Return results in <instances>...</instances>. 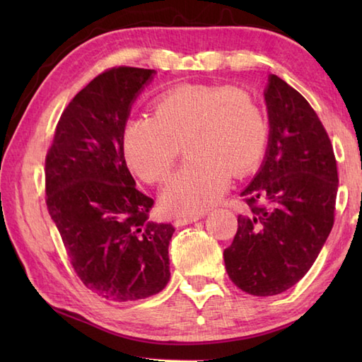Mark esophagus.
Masks as SVG:
<instances>
[{"label": "esophagus", "mask_w": 362, "mask_h": 362, "mask_svg": "<svg viewBox=\"0 0 362 362\" xmlns=\"http://www.w3.org/2000/svg\"><path fill=\"white\" fill-rule=\"evenodd\" d=\"M204 214H206V211H194V213H185V214H177L175 216V226L182 227L191 224V222H196L201 218H204Z\"/></svg>", "instance_id": "esophagus-1"}]
</instances>
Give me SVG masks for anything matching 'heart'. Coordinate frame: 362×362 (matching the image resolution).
Returning a JSON list of instances; mask_svg holds the SVG:
<instances>
[{"instance_id": "heart-1", "label": "heart", "mask_w": 362, "mask_h": 362, "mask_svg": "<svg viewBox=\"0 0 362 362\" xmlns=\"http://www.w3.org/2000/svg\"><path fill=\"white\" fill-rule=\"evenodd\" d=\"M269 127L258 99L240 87L185 86L156 99L151 117L127 121L122 132L130 168L149 183L171 173L180 144L189 157L161 194L166 210L194 213L224 193L230 173H247L263 157Z\"/></svg>"}]
</instances>
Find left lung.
<instances>
[{
    "instance_id": "8db88e82",
    "label": "left lung",
    "mask_w": 362,
    "mask_h": 362,
    "mask_svg": "<svg viewBox=\"0 0 362 362\" xmlns=\"http://www.w3.org/2000/svg\"><path fill=\"white\" fill-rule=\"evenodd\" d=\"M264 99L271 122L266 158L241 196L226 271L258 297L289 289L310 271L334 224L337 165L332 141L310 103L279 76Z\"/></svg>"
}]
</instances>
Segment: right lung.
<instances>
[{
    "instance_id": "right-lung-1",
    "label": "right lung",
    "mask_w": 362,
    "mask_h": 362,
    "mask_svg": "<svg viewBox=\"0 0 362 362\" xmlns=\"http://www.w3.org/2000/svg\"><path fill=\"white\" fill-rule=\"evenodd\" d=\"M153 70L113 66L76 95L45 158L46 206L76 275L112 302L146 298L169 281L173 224L153 222L135 187L122 132Z\"/></svg>"
}]
</instances>
